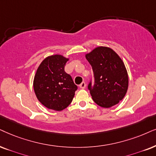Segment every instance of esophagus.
<instances>
[{
    "instance_id": "1",
    "label": "esophagus",
    "mask_w": 156,
    "mask_h": 156,
    "mask_svg": "<svg viewBox=\"0 0 156 156\" xmlns=\"http://www.w3.org/2000/svg\"><path fill=\"white\" fill-rule=\"evenodd\" d=\"M80 88H82V89H84L85 88H86V83L85 82H82L80 84Z\"/></svg>"
}]
</instances>
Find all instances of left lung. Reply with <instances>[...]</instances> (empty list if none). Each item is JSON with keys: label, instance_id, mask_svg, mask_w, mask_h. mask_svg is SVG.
I'll return each instance as SVG.
<instances>
[{"label": "left lung", "instance_id": "8db88e82", "mask_svg": "<svg viewBox=\"0 0 156 156\" xmlns=\"http://www.w3.org/2000/svg\"><path fill=\"white\" fill-rule=\"evenodd\" d=\"M92 67L94 83L88 85L93 100L104 108L116 105L125 97L128 76L124 62L117 53L106 47H98L86 55Z\"/></svg>", "mask_w": 156, "mask_h": 156}]
</instances>
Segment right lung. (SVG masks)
<instances>
[{
    "label": "right lung",
    "instance_id": "add662e5",
    "mask_svg": "<svg viewBox=\"0 0 156 156\" xmlns=\"http://www.w3.org/2000/svg\"><path fill=\"white\" fill-rule=\"evenodd\" d=\"M68 59L62 55L47 57L37 69L34 79L37 98L44 106L62 111L70 104L78 86L65 71Z\"/></svg>",
    "mask_w": 156,
    "mask_h": 156
}]
</instances>
